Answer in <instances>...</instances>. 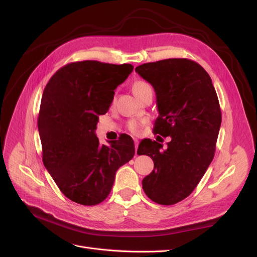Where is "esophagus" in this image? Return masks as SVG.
<instances>
[{"instance_id": "obj_1", "label": "esophagus", "mask_w": 257, "mask_h": 257, "mask_svg": "<svg viewBox=\"0 0 257 257\" xmlns=\"http://www.w3.org/2000/svg\"><path fill=\"white\" fill-rule=\"evenodd\" d=\"M134 142H135V152H136V154H137V149H138V144H139V142L137 141V139H134Z\"/></svg>"}]
</instances>
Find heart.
Listing matches in <instances>:
<instances>
[{
	"label": "heart",
	"instance_id": "obj_1",
	"mask_svg": "<svg viewBox=\"0 0 257 257\" xmlns=\"http://www.w3.org/2000/svg\"><path fill=\"white\" fill-rule=\"evenodd\" d=\"M132 90H133L134 94L138 98H141L147 91L152 90V89H151V85L148 82H146L144 80H136L133 83V85H132ZM141 125H142V122L134 120V121H131L128 123V128L131 132H134V133H136V132H138V130L141 128Z\"/></svg>",
	"mask_w": 257,
	"mask_h": 257
}]
</instances>
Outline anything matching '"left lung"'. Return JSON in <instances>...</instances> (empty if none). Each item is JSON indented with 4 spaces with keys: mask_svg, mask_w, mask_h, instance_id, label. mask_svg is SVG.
<instances>
[{
    "mask_svg": "<svg viewBox=\"0 0 257 257\" xmlns=\"http://www.w3.org/2000/svg\"><path fill=\"white\" fill-rule=\"evenodd\" d=\"M135 71L157 94L153 133L172 138L164 151L155 141L139 144L137 153L154 163L143 189L154 203L174 205L195 190L213 160L222 121L219 98L209 74L189 59L151 62Z\"/></svg>",
    "mask_w": 257,
    "mask_h": 257,
    "instance_id": "left-lung-1",
    "label": "left lung"
}]
</instances>
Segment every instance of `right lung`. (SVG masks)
<instances>
[{
    "label": "right lung",
    "instance_id": "1",
    "mask_svg": "<svg viewBox=\"0 0 257 257\" xmlns=\"http://www.w3.org/2000/svg\"><path fill=\"white\" fill-rule=\"evenodd\" d=\"M133 68L90 60L73 62L61 67L44 90L37 120L44 165L60 191L77 204L102 203L116 170L134 157L131 136L123 134L105 146L95 135L98 115L109 109L114 90Z\"/></svg>",
    "mask_w": 257,
    "mask_h": 257
}]
</instances>
